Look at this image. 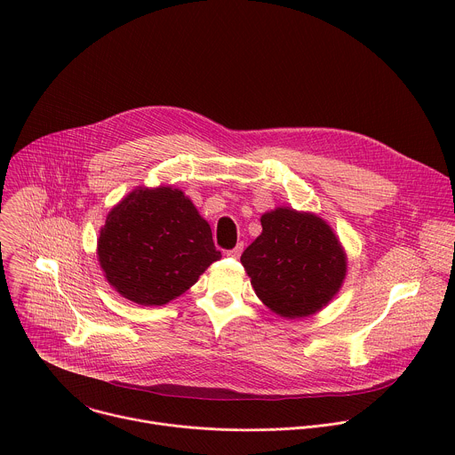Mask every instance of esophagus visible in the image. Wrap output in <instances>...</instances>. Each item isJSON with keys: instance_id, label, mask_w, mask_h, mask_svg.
<instances>
[{"instance_id": "obj_1", "label": "esophagus", "mask_w": 455, "mask_h": 455, "mask_svg": "<svg viewBox=\"0 0 455 455\" xmlns=\"http://www.w3.org/2000/svg\"><path fill=\"white\" fill-rule=\"evenodd\" d=\"M241 251H243V243H237V244H235L232 250H228V251H227V255H228V257H234V259H237V257L241 255Z\"/></svg>"}]
</instances>
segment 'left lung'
<instances>
[{"instance_id": "8db88e82", "label": "left lung", "mask_w": 455, "mask_h": 455, "mask_svg": "<svg viewBox=\"0 0 455 455\" xmlns=\"http://www.w3.org/2000/svg\"><path fill=\"white\" fill-rule=\"evenodd\" d=\"M261 227L241 255L255 295L284 318H304L328 306L347 274V255L333 228L291 207L265 212Z\"/></svg>"}]
</instances>
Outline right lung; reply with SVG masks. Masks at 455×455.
I'll list each match as a JSON object with an SVG mask.
<instances>
[{
	"mask_svg": "<svg viewBox=\"0 0 455 455\" xmlns=\"http://www.w3.org/2000/svg\"><path fill=\"white\" fill-rule=\"evenodd\" d=\"M97 259L124 299L164 306L198 283L221 251L185 192L160 185L137 187L108 212Z\"/></svg>",
	"mask_w": 455,
	"mask_h": 455,
	"instance_id": "right-lung-1",
	"label": "right lung"
}]
</instances>
